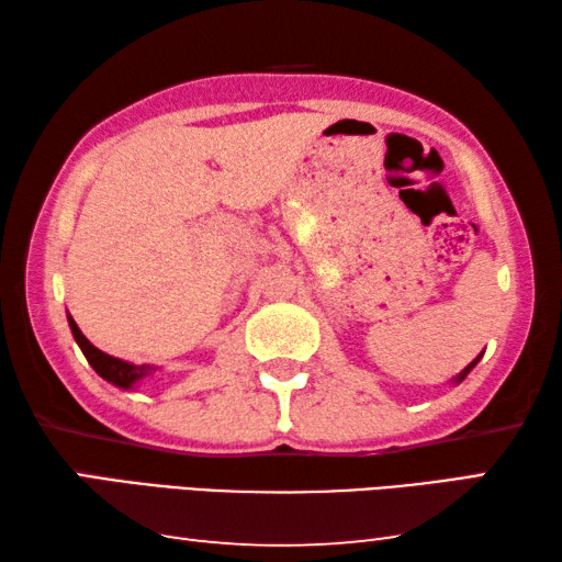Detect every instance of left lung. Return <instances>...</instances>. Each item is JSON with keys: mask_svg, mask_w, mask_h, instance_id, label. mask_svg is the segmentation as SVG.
Returning a JSON list of instances; mask_svg holds the SVG:
<instances>
[{"mask_svg": "<svg viewBox=\"0 0 562 562\" xmlns=\"http://www.w3.org/2000/svg\"><path fill=\"white\" fill-rule=\"evenodd\" d=\"M481 357H483V355H479V357H475V359L471 361V364L463 369V372H461V374H456V376L451 379V382H453V384H461V382H463V379H465V376H469V372H471V369H473L475 364H479V359H481Z\"/></svg>", "mask_w": 562, "mask_h": 562, "instance_id": "left-lung-1", "label": "left lung"}]
</instances>
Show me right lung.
I'll return each instance as SVG.
<instances>
[{"label": "right lung", "instance_id": "right-lung-1", "mask_svg": "<svg viewBox=\"0 0 562 562\" xmlns=\"http://www.w3.org/2000/svg\"><path fill=\"white\" fill-rule=\"evenodd\" d=\"M66 319H69V327H71V335L76 339V345L81 347L83 357H87V361L93 367V372H97L101 379H106V382H111L113 386L133 389L136 384L144 382L146 376L156 374L160 369V367H154V364H131V361H123L119 357L106 355V351L93 347L91 341L83 337V331L79 329V325H76L71 315H66Z\"/></svg>", "mask_w": 562, "mask_h": 562}]
</instances>
